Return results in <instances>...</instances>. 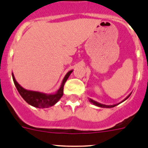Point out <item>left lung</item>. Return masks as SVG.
Instances as JSON below:
<instances>
[{
  "mask_svg": "<svg viewBox=\"0 0 148 148\" xmlns=\"http://www.w3.org/2000/svg\"><path fill=\"white\" fill-rule=\"evenodd\" d=\"M130 94H129V95L127 96V97H126L125 99H124L123 101L126 100V99H127V98H128V97H130ZM123 101H122V102H123ZM89 102H91V103H92V104H94V106H98V107H100V108H113V107H115L116 106H117V105H113V106H106V105H103V104L99 103V102H96V101L93 100V99H89Z\"/></svg>",
  "mask_w": 148,
  "mask_h": 148,
  "instance_id": "8db88e82",
  "label": "left lung"
}]
</instances>
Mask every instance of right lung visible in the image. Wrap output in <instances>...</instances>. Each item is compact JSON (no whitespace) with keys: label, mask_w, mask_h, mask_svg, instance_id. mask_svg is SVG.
Returning <instances> with one entry per match:
<instances>
[{"label":"right lung","mask_w":148,"mask_h":148,"mask_svg":"<svg viewBox=\"0 0 148 148\" xmlns=\"http://www.w3.org/2000/svg\"><path fill=\"white\" fill-rule=\"evenodd\" d=\"M73 71H70L66 74L65 76L64 79L62 80L60 88L59 90L57 91V93L52 94H47L44 93L38 92V91H33V90H29L23 88L20 86L18 82L15 80V78L14 77V74L12 73V79L14 81V83L16 86V88L18 90L19 94H21L23 99H24L28 104L31 105L36 108H49L55 105L58 101L60 100L61 97L63 95V87H64L65 82L68 79L70 74H71Z\"/></svg>","instance_id":"1"}]
</instances>
